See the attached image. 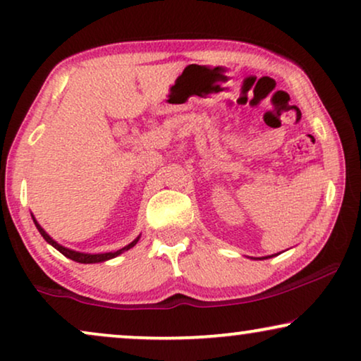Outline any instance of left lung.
Instances as JSON below:
<instances>
[{
	"label": "left lung",
	"instance_id": "left-lung-1",
	"mask_svg": "<svg viewBox=\"0 0 361 361\" xmlns=\"http://www.w3.org/2000/svg\"><path fill=\"white\" fill-rule=\"evenodd\" d=\"M266 258H271V256H266Z\"/></svg>",
	"mask_w": 361,
	"mask_h": 361
}]
</instances>
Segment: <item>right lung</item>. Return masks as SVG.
Instances as JSON below:
<instances>
[{
	"label": "right lung",
	"instance_id": "right-lung-1",
	"mask_svg": "<svg viewBox=\"0 0 361 361\" xmlns=\"http://www.w3.org/2000/svg\"><path fill=\"white\" fill-rule=\"evenodd\" d=\"M34 224H36L37 230H39V233L42 235V238L46 240L49 245H52L54 248H56L57 251H61V253H62L63 256H67L68 259H72V261H77V263H83V264H90V263H102V261H108V259L115 258V256L121 255V253H125V251H128V250H130V248H133V246H135V245L137 243V240H140V236H137L136 240H133L130 245H126V246H125V248H121V250H118V251H113V253H98V255H90V253H78V251L68 250V248H66V246L59 245L57 241H54V240L51 238V236H49V235L46 233V231H44L42 226L39 225L36 220H34Z\"/></svg>",
	"mask_w": 361,
	"mask_h": 361
}]
</instances>
